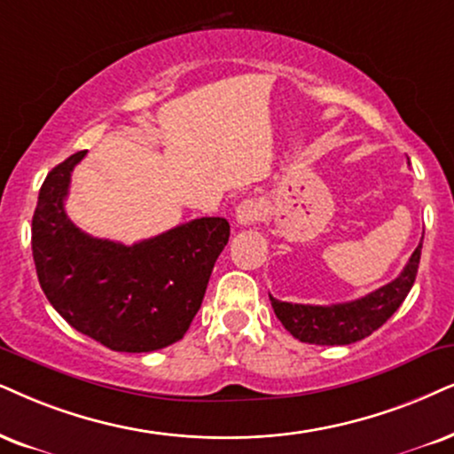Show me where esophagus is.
<instances>
[{"instance_id":"34e87169","label":"esophagus","mask_w":454,"mask_h":454,"mask_svg":"<svg viewBox=\"0 0 454 454\" xmlns=\"http://www.w3.org/2000/svg\"><path fill=\"white\" fill-rule=\"evenodd\" d=\"M262 215V205L257 199H243L237 207V222L240 226H251L260 220Z\"/></svg>"}]
</instances>
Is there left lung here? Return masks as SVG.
Masks as SVG:
<instances>
[{"label": "left lung", "mask_w": 454, "mask_h": 454, "mask_svg": "<svg viewBox=\"0 0 454 454\" xmlns=\"http://www.w3.org/2000/svg\"><path fill=\"white\" fill-rule=\"evenodd\" d=\"M423 240V239H421ZM421 243L411 255L398 278L383 285L381 289L348 303L333 306H303V303L278 301L270 295L274 314L295 340L317 346H348L360 341L377 331L392 317L415 283Z\"/></svg>", "instance_id": "1"}]
</instances>
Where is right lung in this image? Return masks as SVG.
<instances>
[{
    "mask_svg": "<svg viewBox=\"0 0 454 454\" xmlns=\"http://www.w3.org/2000/svg\"><path fill=\"white\" fill-rule=\"evenodd\" d=\"M79 151L50 171L31 223L37 278L56 312L114 352L180 341L231 237L223 217H199L131 247L94 239L68 220L65 199Z\"/></svg>",
    "mask_w": 454,
    "mask_h": 454,
    "instance_id": "1",
    "label": "right lung"
}]
</instances>
